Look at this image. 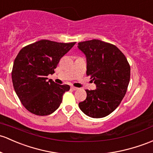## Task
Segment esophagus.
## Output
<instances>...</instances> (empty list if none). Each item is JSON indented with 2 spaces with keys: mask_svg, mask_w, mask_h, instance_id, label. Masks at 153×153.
Listing matches in <instances>:
<instances>
[{
  "mask_svg": "<svg viewBox=\"0 0 153 153\" xmlns=\"http://www.w3.org/2000/svg\"><path fill=\"white\" fill-rule=\"evenodd\" d=\"M71 89L73 90H78L79 88H76V87H74V86H71Z\"/></svg>",
  "mask_w": 153,
  "mask_h": 153,
  "instance_id": "obj_1",
  "label": "esophagus"
}]
</instances>
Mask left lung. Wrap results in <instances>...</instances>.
<instances>
[{
  "mask_svg": "<svg viewBox=\"0 0 153 153\" xmlns=\"http://www.w3.org/2000/svg\"><path fill=\"white\" fill-rule=\"evenodd\" d=\"M87 57V75L96 90H85L87 98L79 103L86 115L101 118L116 109L127 91L131 68L124 54L114 44L98 39L79 42Z\"/></svg>",
  "mask_w": 153,
  "mask_h": 153,
  "instance_id": "8db88e82",
  "label": "left lung"
}]
</instances>
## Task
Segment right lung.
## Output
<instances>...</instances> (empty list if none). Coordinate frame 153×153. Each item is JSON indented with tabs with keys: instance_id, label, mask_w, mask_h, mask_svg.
<instances>
[{
	"instance_id": "add662e5",
	"label": "right lung",
	"mask_w": 153,
	"mask_h": 153,
	"mask_svg": "<svg viewBox=\"0 0 153 153\" xmlns=\"http://www.w3.org/2000/svg\"><path fill=\"white\" fill-rule=\"evenodd\" d=\"M75 44L43 39L19 52L11 71L13 86L21 103L32 114L49 115L60 106L70 86L47 80V76L55 73L60 58Z\"/></svg>"
}]
</instances>
